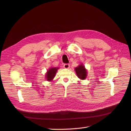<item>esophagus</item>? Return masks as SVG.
I'll return each instance as SVG.
<instances>
[{"instance_id":"esophagus-1","label":"esophagus","mask_w":131,"mask_h":131,"mask_svg":"<svg viewBox=\"0 0 131 131\" xmlns=\"http://www.w3.org/2000/svg\"><path fill=\"white\" fill-rule=\"evenodd\" d=\"M63 67H64V68L66 69H68L70 67V65L69 64H64Z\"/></svg>"}]
</instances>
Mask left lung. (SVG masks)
<instances>
[{"label": "left lung", "instance_id": "8db88e82", "mask_svg": "<svg viewBox=\"0 0 131 131\" xmlns=\"http://www.w3.org/2000/svg\"><path fill=\"white\" fill-rule=\"evenodd\" d=\"M75 71L79 79H81V80H85L86 78L88 72H87V70L85 69V66L82 64H81L80 66L76 67L75 68Z\"/></svg>", "mask_w": 131, "mask_h": 131}]
</instances>
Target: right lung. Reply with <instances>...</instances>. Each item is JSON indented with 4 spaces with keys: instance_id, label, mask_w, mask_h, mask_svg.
<instances>
[{
    "instance_id": "add662e5",
    "label": "right lung",
    "mask_w": 131,
    "mask_h": 131,
    "mask_svg": "<svg viewBox=\"0 0 131 131\" xmlns=\"http://www.w3.org/2000/svg\"><path fill=\"white\" fill-rule=\"evenodd\" d=\"M59 68L54 67V68H51L47 71V73L45 75L46 79L47 81H51L53 80V79L55 77V75Z\"/></svg>"
}]
</instances>
